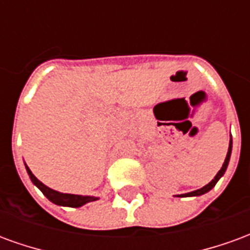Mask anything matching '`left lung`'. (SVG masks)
I'll list each match as a JSON object with an SVG mask.
<instances>
[{
  "instance_id": "8db88e82",
  "label": "left lung",
  "mask_w": 250,
  "mask_h": 250,
  "mask_svg": "<svg viewBox=\"0 0 250 250\" xmlns=\"http://www.w3.org/2000/svg\"><path fill=\"white\" fill-rule=\"evenodd\" d=\"M231 145H233V142H231V135H230V141H229V148H228V154H226V158H225V162H224V165H222V167H221V170L217 173V175H215L214 178L211 179V182H209V184L206 185V186H204V188H198V190H195V191H191V193H186V194H181V195H178V197H198V195H202V194L208 193V191H210L211 188H214L215 184L220 181V178L225 174L226 168H228V165H229V161H230V155H231Z\"/></svg>"
}]
</instances>
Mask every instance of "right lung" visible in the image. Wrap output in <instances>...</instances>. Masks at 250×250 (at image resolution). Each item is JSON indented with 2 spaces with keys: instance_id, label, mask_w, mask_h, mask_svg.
Wrapping results in <instances>:
<instances>
[{
  "instance_id": "1",
  "label": "right lung",
  "mask_w": 250,
  "mask_h": 250,
  "mask_svg": "<svg viewBox=\"0 0 250 250\" xmlns=\"http://www.w3.org/2000/svg\"><path fill=\"white\" fill-rule=\"evenodd\" d=\"M25 168H26L28 175H29L30 181L33 182V185H36L37 188H40L46 198L49 199L51 202H53L55 205H59V206H69V208H80V206L88 204V202H92V201L99 199L98 197H91V195H77V194H66L56 191V190L45 186L41 181L36 178L33 173L30 171V168L26 165H25Z\"/></svg>"
}]
</instances>
